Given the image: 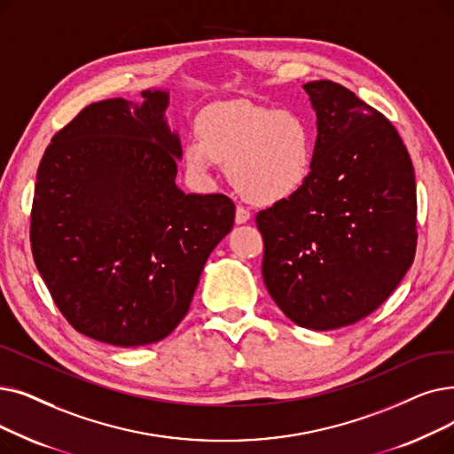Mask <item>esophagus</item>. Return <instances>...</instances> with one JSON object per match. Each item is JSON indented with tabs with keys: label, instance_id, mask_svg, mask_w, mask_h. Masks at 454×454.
<instances>
[{
	"label": "esophagus",
	"instance_id": "34e87169",
	"mask_svg": "<svg viewBox=\"0 0 454 454\" xmlns=\"http://www.w3.org/2000/svg\"><path fill=\"white\" fill-rule=\"evenodd\" d=\"M250 216H252V213L243 206H238V209H235V223H238V224L248 223Z\"/></svg>",
	"mask_w": 454,
	"mask_h": 454
}]
</instances>
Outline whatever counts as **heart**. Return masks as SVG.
<instances>
[{
    "instance_id": "b5f03b06",
    "label": "heart",
    "mask_w": 454,
    "mask_h": 454,
    "mask_svg": "<svg viewBox=\"0 0 454 454\" xmlns=\"http://www.w3.org/2000/svg\"><path fill=\"white\" fill-rule=\"evenodd\" d=\"M189 174L207 180L215 161L247 200L276 204L301 192L315 167V133L299 113L231 102L211 107L184 148Z\"/></svg>"
}]
</instances>
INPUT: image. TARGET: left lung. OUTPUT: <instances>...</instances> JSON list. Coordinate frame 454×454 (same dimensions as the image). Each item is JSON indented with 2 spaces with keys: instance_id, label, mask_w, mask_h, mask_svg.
<instances>
[{
  "instance_id": "1",
  "label": "left lung",
  "mask_w": 454,
  "mask_h": 454,
  "mask_svg": "<svg viewBox=\"0 0 454 454\" xmlns=\"http://www.w3.org/2000/svg\"><path fill=\"white\" fill-rule=\"evenodd\" d=\"M315 111L306 187L255 216L263 282L299 326L336 330L377 309L416 255V176L397 129L348 89L304 85Z\"/></svg>"
}]
</instances>
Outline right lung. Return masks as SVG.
<instances>
[{
  "mask_svg": "<svg viewBox=\"0 0 454 454\" xmlns=\"http://www.w3.org/2000/svg\"><path fill=\"white\" fill-rule=\"evenodd\" d=\"M141 96L90 104L53 135L31 209L33 258L57 308L114 347L161 341L182 323L235 216L228 196L176 185L170 94Z\"/></svg>",
  "mask_w": 454,
  "mask_h": 454,
  "instance_id": "obj_1",
  "label": "right lung"
}]
</instances>
